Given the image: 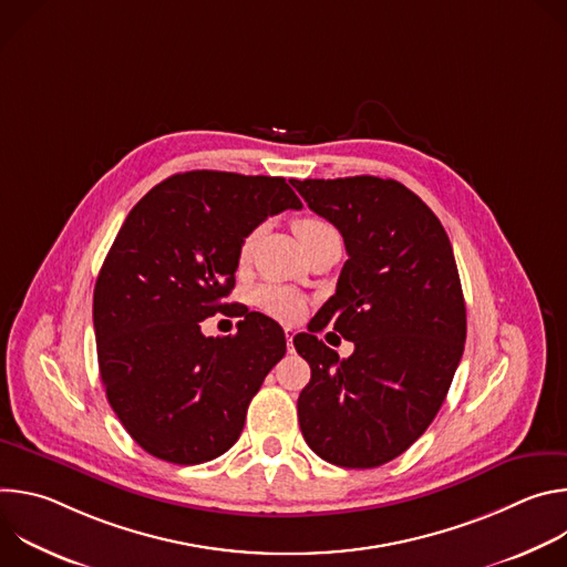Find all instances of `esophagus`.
Instances as JSON below:
<instances>
[{
	"instance_id": "obj_1",
	"label": "esophagus",
	"mask_w": 567,
	"mask_h": 567,
	"mask_svg": "<svg viewBox=\"0 0 567 567\" xmlns=\"http://www.w3.org/2000/svg\"><path fill=\"white\" fill-rule=\"evenodd\" d=\"M293 334H296L293 328H285V339H287V350H289V352L293 350Z\"/></svg>"
}]
</instances>
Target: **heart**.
Returning a JSON list of instances; mask_svg holds the SVG:
<instances>
[{
    "label": "heart",
    "instance_id": "1",
    "mask_svg": "<svg viewBox=\"0 0 567 567\" xmlns=\"http://www.w3.org/2000/svg\"><path fill=\"white\" fill-rule=\"evenodd\" d=\"M330 228L326 221L318 219V217H300L293 221V230L298 235L300 241H305L307 237L316 235L318 230H326ZM254 239H256V233H249L245 239H241L239 245V262H247L249 256H251V249H254ZM254 305L260 307L262 311L276 316V318H282V320H291V318H298L305 309L302 305V298L287 289V287H276V285H265L260 289L254 291Z\"/></svg>",
    "mask_w": 567,
    "mask_h": 567
}]
</instances>
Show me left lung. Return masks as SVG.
Masks as SVG:
<instances>
[{
	"mask_svg": "<svg viewBox=\"0 0 567 567\" xmlns=\"http://www.w3.org/2000/svg\"><path fill=\"white\" fill-rule=\"evenodd\" d=\"M291 184L348 251L337 293L293 337L311 368L300 431L322 460L374 468L431 426L462 359L466 307L453 247L435 213L394 179ZM330 321L355 343L343 362L315 337Z\"/></svg>",
	"mask_w": 567,
	"mask_h": 567,
	"instance_id": "left-lung-1",
	"label": "left lung"
}]
</instances>
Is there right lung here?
I'll return each instance as SVG.
<instances>
[{"mask_svg": "<svg viewBox=\"0 0 567 567\" xmlns=\"http://www.w3.org/2000/svg\"><path fill=\"white\" fill-rule=\"evenodd\" d=\"M287 208L302 204L282 177L193 171L125 217L96 280L94 330L110 406L150 455L202 464L245 429L285 332L260 311L233 337H204L202 320L230 307L241 239Z\"/></svg>", "mask_w": 567, "mask_h": 567, "instance_id": "1", "label": "right lung"}]
</instances>
